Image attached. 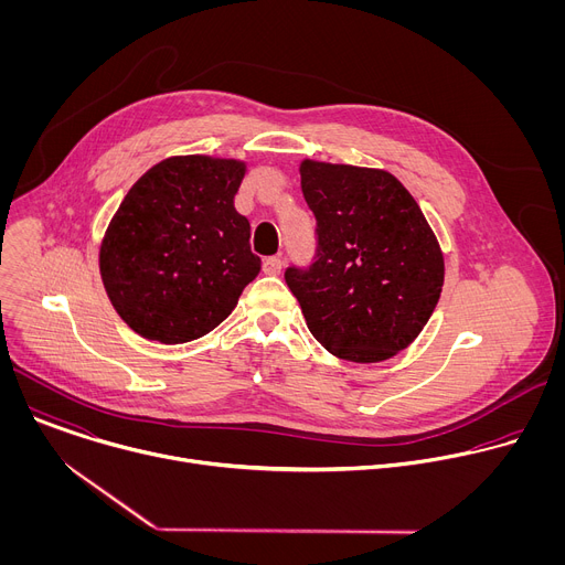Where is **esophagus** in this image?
I'll list each match as a JSON object with an SVG mask.
<instances>
[{"label": "esophagus", "instance_id": "obj_1", "mask_svg": "<svg viewBox=\"0 0 565 565\" xmlns=\"http://www.w3.org/2000/svg\"><path fill=\"white\" fill-rule=\"evenodd\" d=\"M264 273L266 275H281V257L264 259Z\"/></svg>", "mask_w": 565, "mask_h": 565}]
</instances>
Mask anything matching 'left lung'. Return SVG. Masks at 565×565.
<instances>
[{"mask_svg":"<svg viewBox=\"0 0 565 565\" xmlns=\"http://www.w3.org/2000/svg\"><path fill=\"white\" fill-rule=\"evenodd\" d=\"M299 174L317 248L308 268L290 266L284 277L308 331L342 360H388L418 338L440 299L438 241L384 170L303 160Z\"/></svg>","mask_w":565,"mask_h":565,"instance_id":"left-lung-1","label":"left lung"}]
</instances>
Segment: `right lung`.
Instances as JSON below:
<instances>
[{"mask_svg":"<svg viewBox=\"0 0 565 565\" xmlns=\"http://www.w3.org/2000/svg\"><path fill=\"white\" fill-rule=\"evenodd\" d=\"M246 163L172 156L145 172L100 246L105 290L125 324L147 340L203 338L259 275L250 223L234 210Z\"/></svg>","mask_w":565,"mask_h":565,"instance_id":"1","label":"right lung"}]
</instances>
